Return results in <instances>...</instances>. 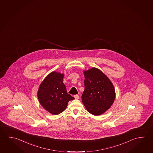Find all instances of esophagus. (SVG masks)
Returning <instances> with one entry per match:
<instances>
[{
    "instance_id": "obj_1",
    "label": "esophagus",
    "mask_w": 153,
    "mask_h": 153,
    "mask_svg": "<svg viewBox=\"0 0 153 153\" xmlns=\"http://www.w3.org/2000/svg\"><path fill=\"white\" fill-rule=\"evenodd\" d=\"M74 98H75V99H78L79 98V96L78 95V94H76V95H74Z\"/></svg>"
}]
</instances>
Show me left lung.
<instances>
[{
  "instance_id": "1",
  "label": "left lung",
  "mask_w": 153,
  "mask_h": 153,
  "mask_svg": "<svg viewBox=\"0 0 153 153\" xmlns=\"http://www.w3.org/2000/svg\"><path fill=\"white\" fill-rule=\"evenodd\" d=\"M85 89L82 100L88 112L94 115L103 114L113 104L115 89L110 79L96 68L84 71Z\"/></svg>"
}]
</instances>
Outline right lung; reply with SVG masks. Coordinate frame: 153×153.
I'll use <instances>...</instances> for the list:
<instances>
[{"label": "right lung", "mask_w": 153, "mask_h": 153, "mask_svg": "<svg viewBox=\"0 0 153 153\" xmlns=\"http://www.w3.org/2000/svg\"><path fill=\"white\" fill-rule=\"evenodd\" d=\"M63 77V74L51 72L41 83L38 90V99L41 106L54 115L63 112L68 102L75 99L68 94Z\"/></svg>", "instance_id": "right-lung-1"}]
</instances>
